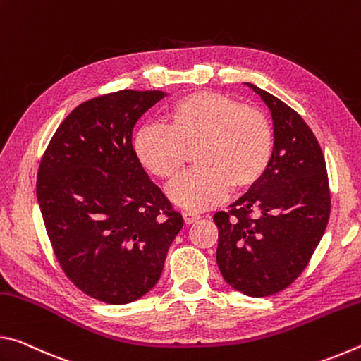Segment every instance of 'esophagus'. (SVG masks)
Masks as SVG:
<instances>
[{
	"label": "esophagus",
	"instance_id": "1",
	"mask_svg": "<svg viewBox=\"0 0 361 361\" xmlns=\"http://www.w3.org/2000/svg\"><path fill=\"white\" fill-rule=\"evenodd\" d=\"M183 218H185V223L186 224H192V223L197 221L200 216L197 215V213H194V212H183Z\"/></svg>",
	"mask_w": 361,
	"mask_h": 361
}]
</instances>
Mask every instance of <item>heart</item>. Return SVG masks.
Masks as SVG:
<instances>
[{
    "instance_id": "1",
    "label": "heart",
    "mask_w": 361,
    "mask_h": 361,
    "mask_svg": "<svg viewBox=\"0 0 361 361\" xmlns=\"http://www.w3.org/2000/svg\"><path fill=\"white\" fill-rule=\"evenodd\" d=\"M272 146V127L264 113L210 90L176 100L167 113V129L146 124L133 137L138 162L167 181L185 167L186 151L197 148L194 162L199 169L167 189L169 199L189 212L212 209L231 188H253L269 167Z\"/></svg>"
}]
</instances>
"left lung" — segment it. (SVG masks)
I'll return each instance as SVG.
<instances>
[{
  "label": "left lung",
  "instance_id": "left-lung-1",
  "mask_svg": "<svg viewBox=\"0 0 361 361\" xmlns=\"http://www.w3.org/2000/svg\"><path fill=\"white\" fill-rule=\"evenodd\" d=\"M245 84L271 111L272 157L262 178L213 221L223 279L262 298L285 290L307 266L325 234L331 199L325 157L309 126L277 97Z\"/></svg>",
  "mask_w": 361,
  "mask_h": 361
}]
</instances>
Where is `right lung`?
<instances>
[{"instance_id": "add662e5", "label": "right lung", "mask_w": 361, "mask_h": 361, "mask_svg": "<svg viewBox=\"0 0 361 361\" xmlns=\"http://www.w3.org/2000/svg\"><path fill=\"white\" fill-rule=\"evenodd\" d=\"M166 95L119 90L81 103L39 164L36 197L54 253L79 290L106 304L149 293L183 228L132 146L137 121Z\"/></svg>"}]
</instances>
